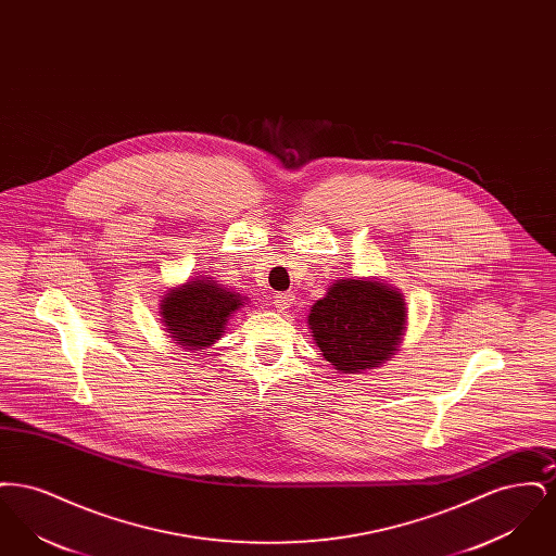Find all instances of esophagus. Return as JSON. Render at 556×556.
Masks as SVG:
<instances>
[{
  "label": "esophagus",
  "instance_id": "1",
  "mask_svg": "<svg viewBox=\"0 0 556 556\" xmlns=\"http://www.w3.org/2000/svg\"><path fill=\"white\" fill-rule=\"evenodd\" d=\"M293 293L291 291H283V293H277L275 295V308L279 311V313H286L288 308H290L291 304H293Z\"/></svg>",
  "mask_w": 556,
  "mask_h": 556
}]
</instances>
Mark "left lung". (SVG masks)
Returning a JSON list of instances; mask_svg holds the SVG:
<instances>
[{
	"label": "left lung",
	"mask_w": 556,
	"mask_h": 556,
	"mask_svg": "<svg viewBox=\"0 0 556 556\" xmlns=\"http://www.w3.org/2000/svg\"><path fill=\"white\" fill-rule=\"evenodd\" d=\"M308 325L323 356L342 372L381 365L400 345L406 306L379 281L340 279L311 311Z\"/></svg>",
	"instance_id": "left-lung-1"
}]
</instances>
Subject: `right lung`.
Instances as JSON below:
<instances>
[{"mask_svg": "<svg viewBox=\"0 0 556 556\" xmlns=\"http://www.w3.org/2000/svg\"><path fill=\"white\" fill-rule=\"evenodd\" d=\"M241 298L236 291L212 283L208 277L195 279L166 293L162 300V323L175 344L187 350H206L225 333L223 329L241 306Z\"/></svg>", "mask_w": 556, "mask_h": 556, "instance_id": "add662e5", "label": "right lung"}]
</instances>
